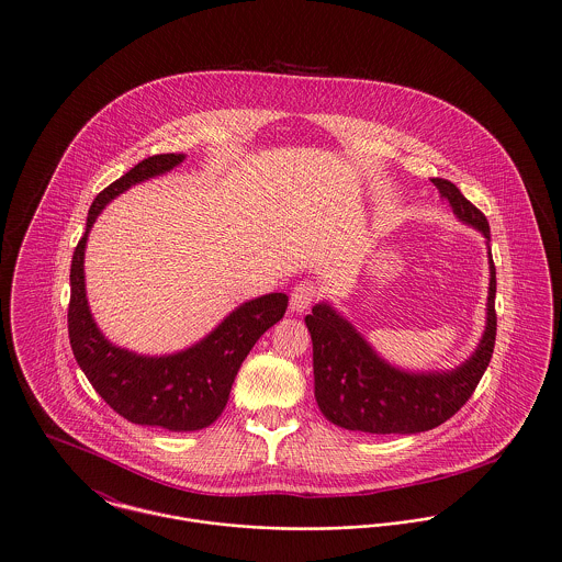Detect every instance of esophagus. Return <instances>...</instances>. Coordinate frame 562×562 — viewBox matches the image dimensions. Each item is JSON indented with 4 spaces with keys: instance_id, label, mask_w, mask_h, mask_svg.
<instances>
[{
    "instance_id": "esophagus-1",
    "label": "esophagus",
    "mask_w": 562,
    "mask_h": 562,
    "mask_svg": "<svg viewBox=\"0 0 562 562\" xmlns=\"http://www.w3.org/2000/svg\"><path fill=\"white\" fill-rule=\"evenodd\" d=\"M316 299H318V286L312 280H303L294 286L293 293H291V310L305 312Z\"/></svg>"
}]
</instances>
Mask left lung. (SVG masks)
Segmentation results:
<instances>
[{"label": "left lung", "mask_w": 562, "mask_h": 562, "mask_svg": "<svg viewBox=\"0 0 562 562\" xmlns=\"http://www.w3.org/2000/svg\"><path fill=\"white\" fill-rule=\"evenodd\" d=\"M431 183L454 216L479 229L486 240L491 278L481 344L451 371H402L383 360L330 303H316L305 316L314 344V394L322 415L339 428L367 434H417L438 428L474 394L491 362L497 335V280L488 221L451 181L431 179Z\"/></svg>", "instance_id": "8db88e82"}]
</instances>
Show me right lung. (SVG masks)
<instances>
[{"instance_id": "1", "label": "right lung", "mask_w": 562, "mask_h": 562, "mask_svg": "<svg viewBox=\"0 0 562 562\" xmlns=\"http://www.w3.org/2000/svg\"><path fill=\"white\" fill-rule=\"evenodd\" d=\"M186 154H160L138 161L133 170L103 189L86 218V234L71 261L69 341L81 371L109 406L136 426L195 431L218 419L229 401L232 383L259 337L282 321L289 296L269 293L236 307L191 348L168 356H143L117 348L101 333L86 299L83 255L88 234L113 198L136 183L170 172Z\"/></svg>"}]
</instances>
